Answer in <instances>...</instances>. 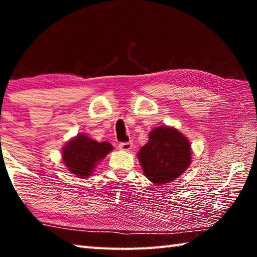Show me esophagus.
<instances>
[{
	"mask_svg": "<svg viewBox=\"0 0 257 257\" xmlns=\"http://www.w3.org/2000/svg\"><path fill=\"white\" fill-rule=\"evenodd\" d=\"M133 147V143L127 142V143H120L119 144V149L122 151H130Z\"/></svg>",
	"mask_w": 257,
	"mask_h": 257,
	"instance_id": "esophagus-1",
	"label": "esophagus"
}]
</instances>
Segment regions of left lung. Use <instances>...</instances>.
Instances as JSON below:
<instances>
[{"label":"left lung","instance_id":"1","mask_svg":"<svg viewBox=\"0 0 257 257\" xmlns=\"http://www.w3.org/2000/svg\"><path fill=\"white\" fill-rule=\"evenodd\" d=\"M144 175L155 185L176 180L191 162L190 143L172 127H158L150 133L149 142L138 152Z\"/></svg>","mask_w":257,"mask_h":257}]
</instances>
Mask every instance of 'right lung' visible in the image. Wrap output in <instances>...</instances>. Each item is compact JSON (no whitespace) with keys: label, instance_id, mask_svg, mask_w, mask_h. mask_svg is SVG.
<instances>
[{"label":"right lung","instance_id":"add662e5","mask_svg":"<svg viewBox=\"0 0 257 257\" xmlns=\"http://www.w3.org/2000/svg\"><path fill=\"white\" fill-rule=\"evenodd\" d=\"M113 150L107 142L98 143L86 135L72 138L62 150V159L69 171L78 178H88L94 168Z\"/></svg>","mask_w":257,"mask_h":257}]
</instances>
